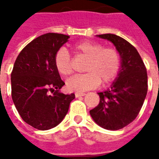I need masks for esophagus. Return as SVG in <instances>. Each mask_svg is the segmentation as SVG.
<instances>
[{"label":"esophagus","mask_w":159,"mask_h":159,"mask_svg":"<svg viewBox=\"0 0 159 159\" xmlns=\"http://www.w3.org/2000/svg\"><path fill=\"white\" fill-rule=\"evenodd\" d=\"M85 95V93H75V96L76 98H78V97H81V96H84Z\"/></svg>","instance_id":"1"}]
</instances>
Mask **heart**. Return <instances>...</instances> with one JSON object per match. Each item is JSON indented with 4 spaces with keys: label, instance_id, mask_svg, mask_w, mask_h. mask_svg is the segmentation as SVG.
<instances>
[{
    "label": "heart",
    "instance_id": "obj_1",
    "mask_svg": "<svg viewBox=\"0 0 159 159\" xmlns=\"http://www.w3.org/2000/svg\"><path fill=\"white\" fill-rule=\"evenodd\" d=\"M73 49L77 55L88 59L83 75L71 76L66 81V88L70 91L84 92L96 88L100 83H111L118 75L121 68V57L117 49L104 48L101 43L83 41L76 43ZM54 66L63 76H69L72 71L71 59L64 48H59L54 55Z\"/></svg>",
    "mask_w": 159,
    "mask_h": 159
}]
</instances>
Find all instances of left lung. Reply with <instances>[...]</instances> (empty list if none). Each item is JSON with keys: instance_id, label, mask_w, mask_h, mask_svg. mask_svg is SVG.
Instances as JSON below:
<instances>
[{"instance_id": "8db88e82", "label": "left lung", "mask_w": 159, "mask_h": 159, "mask_svg": "<svg viewBox=\"0 0 159 159\" xmlns=\"http://www.w3.org/2000/svg\"><path fill=\"white\" fill-rule=\"evenodd\" d=\"M110 41L121 57V68L110 89L98 93L100 103L89 113L93 121L104 129H123L136 118L147 93L146 66L136 48L114 34L98 35Z\"/></svg>"}]
</instances>
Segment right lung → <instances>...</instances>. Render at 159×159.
Wrapping results in <instances>:
<instances>
[{
    "label": "right lung",
    "instance_id": "add662e5",
    "mask_svg": "<svg viewBox=\"0 0 159 159\" xmlns=\"http://www.w3.org/2000/svg\"><path fill=\"white\" fill-rule=\"evenodd\" d=\"M69 36L47 33L26 45L11 74L12 98L20 117L39 130L54 128L68 112L75 94H65V85L54 66L56 52L68 42Z\"/></svg>",
    "mask_w": 159,
    "mask_h": 159
}]
</instances>
